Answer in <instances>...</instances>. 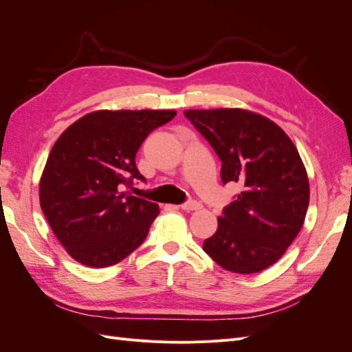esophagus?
Here are the masks:
<instances>
[{
    "label": "esophagus",
    "mask_w": 352,
    "mask_h": 352,
    "mask_svg": "<svg viewBox=\"0 0 352 352\" xmlns=\"http://www.w3.org/2000/svg\"><path fill=\"white\" fill-rule=\"evenodd\" d=\"M180 208H182L184 211L190 212V211H198V210H201L202 206L199 204V202H197V201H189V202H185V204L180 206Z\"/></svg>",
    "instance_id": "1"
}]
</instances>
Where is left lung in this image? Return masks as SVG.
<instances>
[{
	"instance_id": "obj_1",
	"label": "left lung",
	"mask_w": 352,
	"mask_h": 352,
	"mask_svg": "<svg viewBox=\"0 0 352 352\" xmlns=\"http://www.w3.org/2000/svg\"><path fill=\"white\" fill-rule=\"evenodd\" d=\"M184 114L221 160L223 184L242 186L202 250L233 273L270 267L300 233L310 202V184L296 146L282 127L250 110Z\"/></svg>"
}]
</instances>
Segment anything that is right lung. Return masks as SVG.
Wrapping results in <instances>:
<instances>
[{"instance_id": "1", "label": "right lung", "mask_w": 352, "mask_h": 352, "mask_svg": "<svg viewBox=\"0 0 352 352\" xmlns=\"http://www.w3.org/2000/svg\"><path fill=\"white\" fill-rule=\"evenodd\" d=\"M175 116V110H97L58 136L39 180V204L72 258L109 267L145 241L158 206L123 186L144 180L136 153Z\"/></svg>"}]
</instances>
